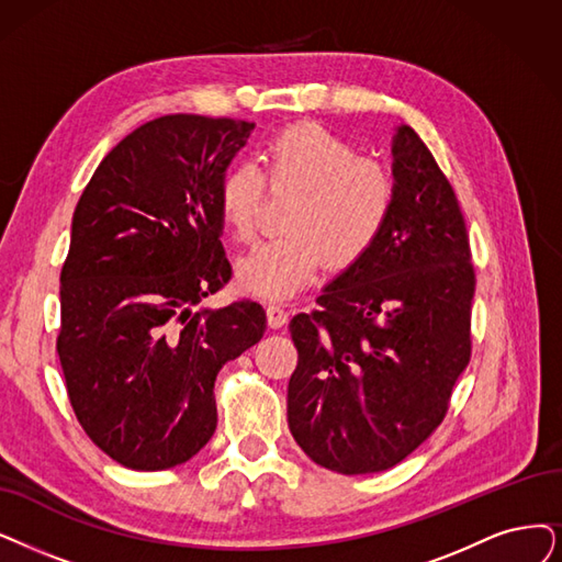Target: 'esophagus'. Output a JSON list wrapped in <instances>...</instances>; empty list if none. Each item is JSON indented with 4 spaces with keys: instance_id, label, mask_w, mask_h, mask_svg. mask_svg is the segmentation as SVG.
I'll return each instance as SVG.
<instances>
[{
    "instance_id": "1",
    "label": "esophagus",
    "mask_w": 562,
    "mask_h": 562,
    "mask_svg": "<svg viewBox=\"0 0 562 562\" xmlns=\"http://www.w3.org/2000/svg\"><path fill=\"white\" fill-rule=\"evenodd\" d=\"M267 323L272 329H279L288 323V311L281 304H267Z\"/></svg>"
}]
</instances>
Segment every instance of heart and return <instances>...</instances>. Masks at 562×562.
<instances>
[{
  "label": "heart",
  "mask_w": 562,
  "mask_h": 562,
  "mask_svg": "<svg viewBox=\"0 0 562 562\" xmlns=\"http://www.w3.org/2000/svg\"><path fill=\"white\" fill-rule=\"evenodd\" d=\"M265 164L269 182L297 189L302 198L288 218L290 235L267 239L239 260L244 293L290 300L327 260L348 269L383 237L394 212V179L383 166L362 159L346 138L321 124L290 126L267 143ZM265 187L254 164H237L221 177L218 210L239 241L258 231Z\"/></svg>",
  "instance_id": "b5f03b06"
}]
</instances>
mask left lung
<instances>
[{"instance_id": "obj_1", "label": "left lung", "mask_w": 562, "mask_h": 562, "mask_svg": "<svg viewBox=\"0 0 562 562\" xmlns=\"http://www.w3.org/2000/svg\"><path fill=\"white\" fill-rule=\"evenodd\" d=\"M394 212L373 249L297 313L288 426L341 475L401 463L442 422L470 362L475 269L452 184L417 133L392 140Z\"/></svg>"}]
</instances>
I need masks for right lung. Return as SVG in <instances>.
Here are the masks:
<instances>
[{"label": "right lung", "instance_id": "add662e5", "mask_svg": "<svg viewBox=\"0 0 562 562\" xmlns=\"http://www.w3.org/2000/svg\"><path fill=\"white\" fill-rule=\"evenodd\" d=\"M254 126L151 120L105 154L76 205L57 355L85 434L131 470L203 450L216 373L265 334L258 302L200 306L233 274L218 184Z\"/></svg>", "mask_w": 562, "mask_h": 562}]
</instances>
